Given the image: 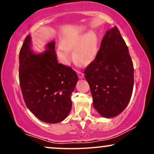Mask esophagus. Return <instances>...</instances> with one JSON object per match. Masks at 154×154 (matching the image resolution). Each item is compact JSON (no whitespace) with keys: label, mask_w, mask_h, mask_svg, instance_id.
Here are the masks:
<instances>
[{"label":"esophagus","mask_w":154,"mask_h":154,"mask_svg":"<svg viewBox=\"0 0 154 154\" xmlns=\"http://www.w3.org/2000/svg\"><path fill=\"white\" fill-rule=\"evenodd\" d=\"M77 75H78V77L79 79H82L84 78V74L82 73L81 71H77Z\"/></svg>","instance_id":"esophagus-1"}]
</instances>
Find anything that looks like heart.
<instances>
[{
    "label": "heart",
    "mask_w": 154,
    "mask_h": 154,
    "mask_svg": "<svg viewBox=\"0 0 154 154\" xmlns=\"http://www.w3.org/2000/svg\"><path fill=\"white\" fill-rule=\"evenodd\" d=\"M98 42V37L92 32L69 34L63 39L62 45L58 47L56 54L63 64H68L72 58L70 49L75 48L74 56L76 61L82 64H88L96 55Z\"/></svg>",
    "instance_id": "heart-1"
}]
</instances>
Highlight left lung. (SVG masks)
<instances>
[{
    "instance_id": "left-lung-1",
    "label": "left lung",
    "mask_w": 154,
    "mask_h": 154,
    "mask_svg": "<svg viewBox=\"0 0 154 154\" xmlns=\"http://www.w3.org/2000/svg\"><path fill=\"white\" fill-rule=\"evenodd\" d=\"M85 77L93 106L106 118L119 115L128 105L134 85V67L128 48L116 26L106 32Z\"/></svg>"
}]
</instances>
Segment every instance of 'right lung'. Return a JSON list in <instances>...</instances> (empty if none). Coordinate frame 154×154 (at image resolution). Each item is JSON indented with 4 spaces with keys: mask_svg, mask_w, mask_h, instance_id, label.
Segmentation results:
<instances>
[{
    "mask_svg": "<svg viewBox=\"0 0 154 154\" xmlns=\"http://www.w3.org/2000/svg\"><path fill=\"white\" fill-rule=\"evenodd\" d=\"M28 35L19 52V84L28 109L41 121L54 124L63 121L71 111V94L78 80L71 67L59 63L55 42L47 50L35 54Z\"/></svg>",
    "mask_w": 154,
    "mask_h": 154,
    "instance_id": "add662e5",
    "label": "right lung"
}]
</instances>
